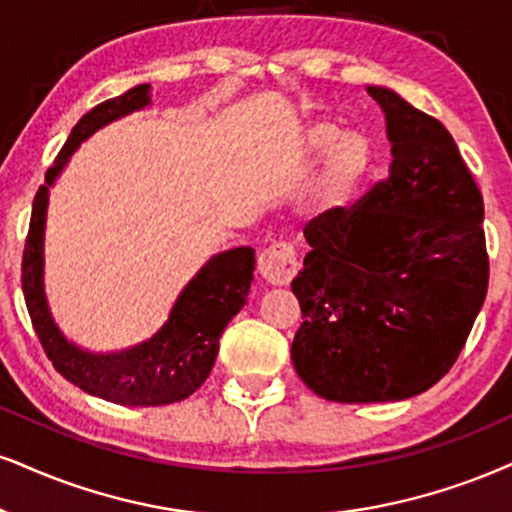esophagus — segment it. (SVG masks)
I'll list each match as a JSON object with an SVG mask.
<instances>
[{
	"mask_svg": "<svg viewBox=\"0 0 512 512\" xmlns=\"http://www.w3.org/2000/svg\"><path fill=\"white\" fill-rule=\"evenodd\" d=\"M299 270V258H296L294 244L275 242L270 244L261 256H258V273L263 280L275 287H287Z\"/></svg>",
	"mask_w": 512,
	"mask_h": 512,
	"instance_id": "34e87169",
	"label": "esophagus"
}]
</instances>
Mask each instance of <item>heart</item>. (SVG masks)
Here are the masks:
<instances>
[{
    "label": "heart",
    "mask_w": 512,
    "mask_h": 512,
    "mask_svg": "<svg viewBox=\"0 0 512 512\" xmlns=\"http://www.w3.org/2000/svg\"><path fill=\"white\" fill-rule=\"evenodd\" d=\"M304 149L313 156H323V180H320V197L325 204H344L353 197L361 182L368 178L375 151L363 132H344L330 118H318L308 123L304 130Z\"/></svg>",
    "instance_id": "b5f03b06"
}]
</instances>
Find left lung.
Here are the masks:
<instances>
[{
  "label": "left lung",
  "mask_w": 512,
  "mask_h": 512,
  "mask_svg": "<svg viewBox=\"0 0 512 512\" xmlns=\"http://www.w3.org/2000/svg\"><path fill=\"white\" fill-rule=\"evenodd\" d=\"M391 142L389 175L306 225L294 277V370L327 401H403L434 387L484 304V201L451 132L387 87H368Z\"/></svg>",
  "instance_id": "left-lung-1"
}]
</instances>
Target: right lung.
I'll return each instance as SVG.
<instances>
[{
  "label": "right lung",
  "instance_id": "1",
  "mask_svg": "<svg viewBox=\"0 0 512 512\" xmlns=\"http://www.w3.org/2000/svg\"><path fill=\"white\" fill-rule=\"evenodd\" d=\"M149 92V85H137L121 97L106 99L87 111L71 130L54 166L47 170V185H42L35 194L21 263L25 306L56 372L87 394L118 406H166L187 399L204 384L216 363L220 334L246 304L256 263L251 246H237L213 256L182 289L166 325L149 342L135 349L92 353L68 342L56 327L42 285V242L49 187L59 178L80 142L104 125L149 106Z\"/></svg>",
  "mask_w": 512,
  "mask_h": 512
}]
</instances>
